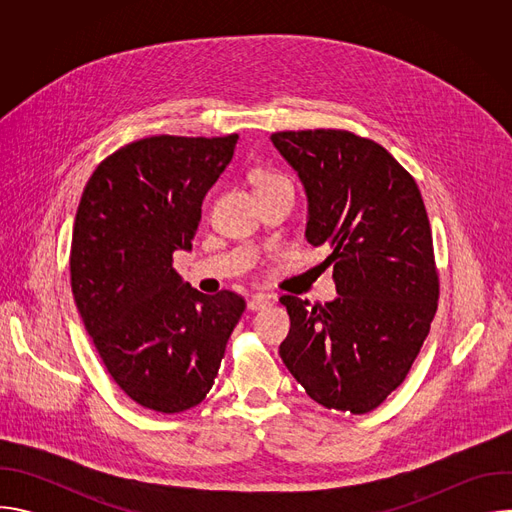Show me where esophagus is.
<instances>
[{
	"instance_id": "esophagus-1",
	"label": "esophagus",
	"mask_w": 512,
	"mask_h": 512,
	"mask_svg": "<svg viewBox=\"0 0 512 512\" xmlns=\"http://www.w3.org/2000/svg\"><path fill=\"white\" fill-rule=\"evenodd\" d=\"M267 306H271V300H269L267 296H263V294H257V296H253V298L247 302V308H249L251 312L265 310Z\"/></svg>"
}]
</instances>
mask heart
<instances>
[{"label": "heart", "mask_w": 512, "mask_h": 512, "mask_svg": "<svg viewBox=\"0 0 512 512\" xmlns=\"http://www.w3.org/2000/svg\"><path fill=\"white\" fill-rule=\"evenodd\" d=\"M253 184H255V190H267V188H275V186H291V182L283 174L273 172V170H257L253 174Z\"/></svg>", "instance_id": "heart-1"}]
</instances>
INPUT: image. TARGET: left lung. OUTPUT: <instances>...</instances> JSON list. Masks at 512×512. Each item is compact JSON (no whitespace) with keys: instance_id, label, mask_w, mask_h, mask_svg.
Wrapping results in <instances>:
<instances>
[{"instance_id":"obj_1","label":"left lung","mask_w":512,"mask_h":512,"mask_svg":"<svg viewBox=\"0 0 512 512\" xmlns=\"http://www.w3.org/2000/svg\"><path fill=\"white\" fill-rule=\"evenodd\" d=\"M271 141L308 196L306 239L330 249L338 298L281 296L287 371L326 409H377L407 377L440 298L429 218L413 176L377 141L344 129Z\"/></svg>"}]
</instances>
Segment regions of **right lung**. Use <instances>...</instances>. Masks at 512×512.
Here are the masks:
<instances>
[{"label": "right lung", "mask_w": 512, "mask_h": 512, "mask_svg": "<svg viewBox=\"0 0 512 512\" xmlns=\"http://www.w3.org/2000/svg\"><path fill=\"white\" fill-rule=\"evenodd\" d=\"M239 135H154L89 178L72 229L70 285L113 381L137 405L180 413L212 389L245 300L200 294L174 269Z\"/></svg>", "instance_id": "obj_1"}]
</instances>
